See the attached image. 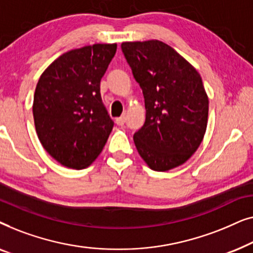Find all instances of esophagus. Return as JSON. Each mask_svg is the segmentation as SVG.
<instances>
[{"mask_svg":"<svg viewBox=\"0 0 253 253\" xmlns=\"http://www.w3.org/2000/svg\"><path fill=\"white\" fill-rule=\"evenodd\" d=\"M124 123H126V116H121L119 119H116L117 126H124Z\"/></svg>","mask_w":253,"mask_h":253,"instance_id":"obj_1","label":"esophagus"}]
</instances>
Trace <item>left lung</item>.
<instances>
[{
	"label": "left lung",
	"mask_w": 253,
	"mask_h": 253,
	"mask_svg": "<svg viewBox=\"0 0 253 253\" xmlns=\"http://www.w3.org/2000/svg\"><path fill=\"white\" fill-rule=\"evenodd\" d=\"M143 89L146 120L133 134L138 153L155 171L188 161L203 141L209 96L198 71L159 40L121 44Z\"/></svg>",
	"instance_id": "left-lung-1"
}]
</instances>
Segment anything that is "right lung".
I'll use <instances>...</instances> for the list:
<instances>
[{
	"instance_id": "1",
	"label": "right lung",
	"mask_w": 253,
	"mask_h": 253,
	"mask_svg": "<svg viewBox=\"0 0 253 253\" xmlns=\"http://www.w3.org/2000/svg\"><path fill=\"white\" fill-rule=\"evenodd\" d=\"M116 48V43H95L72 49L40 76L34 126L44 150L65 167H88L112 132L114 122L102 103L100 82Z\"/></svg>"
}]
</instances>
